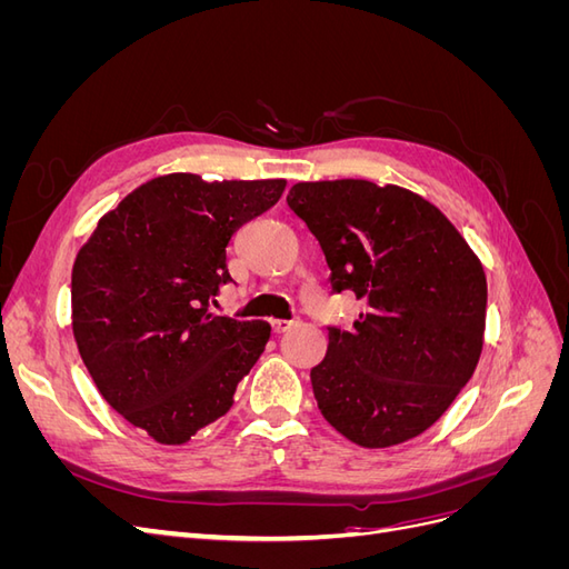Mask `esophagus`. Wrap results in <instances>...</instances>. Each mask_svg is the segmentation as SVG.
<instances>
[{"label": "esophagus", "mask_w": 569, "mask_h": 569, "mask_svg": "<svg viewBox=\"0 0 569 569\" xmlns=\"http://www.w3.org/2000/svg\"><path fill=\"white\" fill-rule=\"evenodd\" d=\"M295 325H297L295 320H272V330L278 332V335H284V332H289Z\"/></svg>", "instance_id": "34e87169"}]
</instances>
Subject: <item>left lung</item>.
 I'll return each instance as SVG.
<instances>
[{"label": "left lung", "instance_id": "obj_1", "mask_svg": "<svg viewBox=\"0 0 569 569\" xmlns=\"http://www.w3.org/2000/svg\"><path fill=\"white\" fill-rule=\"evenodd\" d=\"M289 209L316 234L335 291L366 311L330 327L311 382L322 418L363 449L432 427L470 382L485 347L487 274L435 203L399 184L297 182Z\"/></svg>", "mask_w": 569, "mask_h": 569}]
</instances>
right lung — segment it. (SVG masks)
I'll list each match as a JSON object with an SVG mask.
<instances>
[{"label": "right lung", "instance_id": "right-lung-1", "mask_svg": "<svg viewBox=\"0 0 569 569\" xmlns=\"http://www.w3.org/2000/svg\"><path fill=\"white\" fill-rule=\"evenodd\" d=\"M287 180L153 178L101 216L76 256L73 337L107 403L180 446L234 403L270 339L263 320L211 313L232 282V234L280 201Z\"/></svg>", "mask_w": 569, "mask_h": 569}]
</instances>
